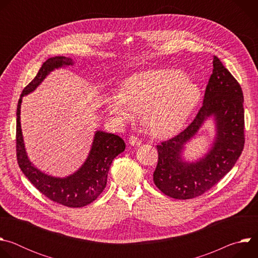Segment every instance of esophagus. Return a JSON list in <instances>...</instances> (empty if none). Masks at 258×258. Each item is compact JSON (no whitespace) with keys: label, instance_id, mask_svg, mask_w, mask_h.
Masks as SVG:
<instances>
[{"label":"esophagus","instance_id":"34e87169","mask_svg":"<svg viewBox=\"0 0 258 258\" xmlns=\"http://www.w3.org/2000/svg\"><path fill=\"white\" fill-rule=\"evenodd\" d=\"M128 143H130L131 146H140V145L142 144V141H141L140 139H138L137 137L132 136V137H130V139H128Z\"/></svg>","mask_w":258,"mask_h":258}]
</instances>
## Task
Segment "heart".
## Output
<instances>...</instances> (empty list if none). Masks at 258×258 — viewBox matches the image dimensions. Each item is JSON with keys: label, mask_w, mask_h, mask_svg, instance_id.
<instances>
[{"label": "heart", "mask_w": 258, "mask_h": 258, "mask_svg": "<svg viewBox=\"0 0 258 258\" xmlns=\"http://www.w3.org/2000/svg\"><path fill=\"white\" fill-rule=\"evenodd\" d=\"M201 96L199 85L183 72L157 68L127 78L121 92L108 93L105 103L119 123L134 122L143 112L144 122L154 137L170 138L185 125Z\"/></svg>", "instance_id": "1"}]
</instances>
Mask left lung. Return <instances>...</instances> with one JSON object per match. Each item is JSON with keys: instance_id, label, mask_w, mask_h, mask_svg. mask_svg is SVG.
<instances>
[{"instance_id": "obj_1", "label": "left lung", "mask_w": 258, "mask_h": 258, "mask_svg": "<svg viewBox=\"0 0 258 258\" xmlns=\"http://www.w3.org/2000/svg\"><path fill=\"white\" fill-rule=\"evenodd\" d=\"M243 92L231 72L214 56L203 105L193 122L176 137L157 146L153 173L156 187L174 199H192L210 190L235 165L244 147ZM211 119L216 134L207 153L196 161L183 156L185 145Z\"/></svg>"}]
</instances>
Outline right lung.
Returning <instances> with one entry per match:
<instances>
[{"label": "right lung", "mask_w": 258, "mask_h": 258, "mask_svg": "<svg viewBox=\"0 0 258 258\" xmlns=\"http://www.w3.org/2000/svg\"><path fill=\"white\" fill-rule=\"evenodd\" d=\"M73 64L75 61L65 56L49 58L22 91L16 111V151L20 169L36 189L54 202L77 208L92 203L103 192L113 159L125 149L123 140L114 134L97 130L91 150L82 166L67 176H53L39 169L28 158L20 122L22 98L33 92L55 69Z\"/></svg>", "instance_id": "add662e5"}]
</instances>
